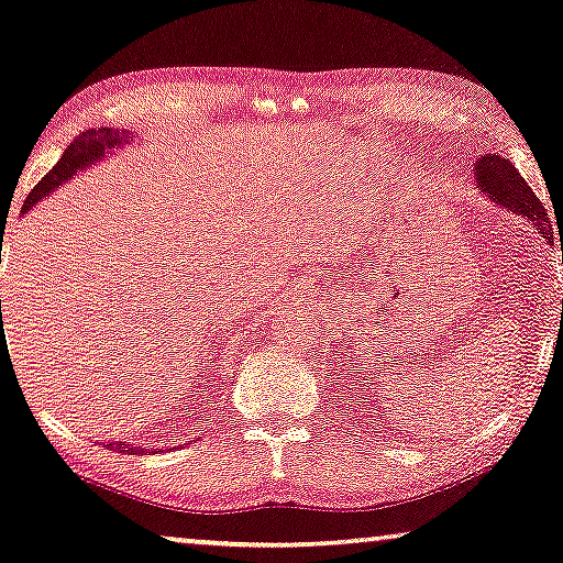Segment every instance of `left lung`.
<instances>
[{"label": "left lung", "mask_w": 563, "mask_h": 563, "mask_svg": "<svg viewBox=\"0 0 563 563\" xmlns=\"http://www.w3.org/2000/svg\"><path fill=\"white\" fill-rule=\"evenodd\" d=\"M474 186H477L479 194H485L489 201L500 206V209L528 219L530 224L538 229V234L553 244V224L549 213H545L541 199L530 191L526 178L520 176L518 168L510 161H505V157L495 153L477 155V161H474Z\"/></svg>", "instance_id": "1"}]
</instances>
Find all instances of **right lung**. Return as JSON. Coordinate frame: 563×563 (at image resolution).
Listing matches in <instances>:
<instances>
[{
	"label": "right lung",
	"mask_w": 563,
	"mask_h": 563,
	"mask_svg": "<svg viewBox=\"0 0 563 563\" xmlns=\"http://www.w3.org/2000/svg\"><path fill=\"white\" fill-rule=\"evenodd\" d=\"M130 142H132L130 132L112 130V126H101V130L81 132L74 142H70L60 161L53 165V170L47 173L41 184L33 188V194L27 196L25 206H22V213H27L35 203H41V199H45V196L58 191L66 180L76 176V173L91 168V165L104 161V157L114 153V150H122L124 145H130ZM107 449L120 451V454H150V451H157V449L140 446V443H132V441H109Z\"/></svg>",
	"instance_id": "right-lung-1"
}]
</instances>
